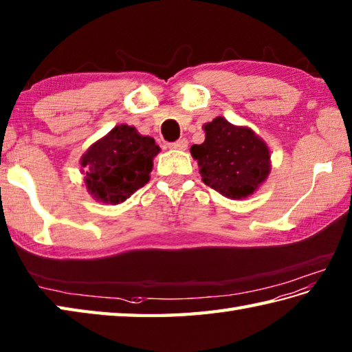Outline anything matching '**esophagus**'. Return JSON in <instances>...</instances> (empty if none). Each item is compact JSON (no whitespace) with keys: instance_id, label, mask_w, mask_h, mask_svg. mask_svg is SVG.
<instances>
[{"instance_id":"34e87169","label":"esophagus","mask_w":352,"mask_h":352,"mask_svg":"<svg viewBox=\"0 0 352 352\" xmlns=\"http://www.w3.org/2000/svg\"><path fill=\"white\" fill-rule=\"evenodd\" d=\"M168 147L175 148V150H185L186 147H188V141H186V138H181L175 142H170Z\"/></svg>"}]
</instances>
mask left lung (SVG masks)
Segmentation results:
<instances>
[{"instance_id":"8db88e82","label":"left lung","mask_w":352,"mask_h":352,"mask_svg":"<svg viewBox=\"0 0 352 352\" xmlns=\"http://www.w3.org/2000/svg\"><path fill=\"white\" fill-rule=\"evenodd\" d=\"M202 181L231 199H243L260 186L270 171L264 141L248 127L217 117L205 126V141L191 146Z\"/></svg>"}]
</instances>
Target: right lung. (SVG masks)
I'll list each match as a JSON object with an SVG mask.
<instances>
[{"label":"right lung","instance_id":"add662e5","mask_svg":"<svg viewBox=\"0 0 352 352\" xmlns=\"http://www.w3.org/2000/svg\"><path fill=\"white\" fill-rule=\"evenodd\" d=\"M157 153L160 147L150 136L127 124L113 127L82 156L88 191L104 204L124 202L148 182Z\"/></svg>","mask_w":352,"mask_h":352}]
</instances>
